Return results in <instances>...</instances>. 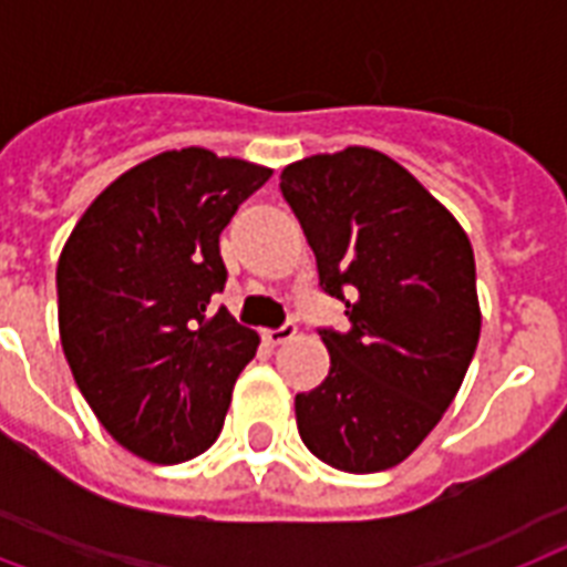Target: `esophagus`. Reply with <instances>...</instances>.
<instances>
[{"mask_svg":"<svg viewBox=\"0 0 567 567\" xmlns=\"http://www.w3.org/2000/svg\"><path fill=\"white\" fill-rule=\"evenodd\" d=\"M261 336H265L267 344L276 347V344H285V341H291V338L297 336V327H293V323H282V327H276V329H265Z\"/></svg>","mask_w":567,"mask_h":567,"instance_id":"obj_1","label":"esophagus"}]
</instances>
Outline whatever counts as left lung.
I'll use <instances>...</instances> for the list:
<instances>
[{"instance_id": "8db88e82", "label": "left lung", "mask_w": 567, "mask_h": 567, "mask_svg": "<svg viewBox=\"0 0 567 567\" xmlns=\"http://www.w3.org/2000/svg\"><path fill=\"white\" fill-rule=\"evenodd\" d=\"M350 329H320L332 368L297 394L302 444L347 474L400 465L441 421L480 341L476 267L456 217L388 155H311L279 182Z\"/></svg>"}]
</instances>
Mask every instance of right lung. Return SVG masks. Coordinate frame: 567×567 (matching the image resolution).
I'll return each instance as SVG.
<instances>
[{"mask_svg":"<svg viewBox=\"0 0 567 567\" xmlns=\"http://www.w3.org/2000/svg\"><path fill=\"white\" fill-rule=\"evenodd\" d=\"M267 167L188 146L137 164L75 223L58 261L61 347L100 423L155 465L212 447L258 336L214 293L220 231Z\"/></svg>","mask_w":567,"mask_h":567,"instance_id":"add662e5","label":"right lung"}]
</instances>
